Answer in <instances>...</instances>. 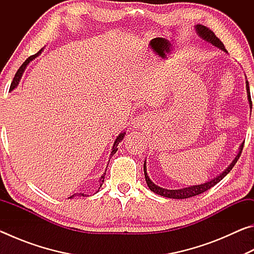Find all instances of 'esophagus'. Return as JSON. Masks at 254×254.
Masks as SVG:
<instances>
[{
	"label": "esophagus",
	"mask_w": 254,
	"mask_h": 254,
	"mask_svg": "<svg viewBox=\"0 0 254 254\" xmlns=\"http://www.w3.org/2000/svg\"><path fill=\"white\" fill-rule=\"evenodd\" d=\"M150 123V117L148 114H139L132 120V127L134 128H143Z\"/></svg>",
	"instance_id": "34e87169"
}]
</instances>
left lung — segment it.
Wrapping results in <instances>:
<instances>
[{"instance_id": "left-lung-1", "label": "left lung", "mask_w": 254, "mask_h": 254, "mask_svg": "<svg viewBox=\"0 0 254 254\" xmlns=\"http://www.w3.org/2000/svg\"><path fill=\"white\" fill-rule=\"evenodd\" d=\"M195 30L198 36L203 39L204 41L208 42V44L213 45L214 47H216V48L221 49L224 51V53H227L224 45H223V42L218 39V38L215 36V33L212 31V30H209L208 28H206L205 25H201V24H196L195 25ZM246 86H247V94H248V101H249V104H250V109H252V102H251V95H250V88H249V81L246 80ZM243 144L244 142L241 143L240 148H239V152L236 154L235 158L233 159V161L230 163V166L227 167V168L222 171V173L216 176V177H214L213 179L208 180V182H206L204 184H200V185H192V186H188V187H185V188H180V189H167V188H162V187H159L157 186L156 184H154L151 179L149 178V176L147 174V162L144 161V165H143V170H144V177H145V182H147V185L149 189L151 191H153L154 194H158L160 196L163 197H167V198H173V199H185V198H189V197H192V196H197L199 194H203L204 191L208 190L212 187H214L215 185L218 184L221 182V180L225 177V176L230 173L233 168L234 165L236 163V161L239 160V158L241 156V152H242V149H243Z\"/></svg>"}]
</instances>
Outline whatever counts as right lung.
Returning <instances> with one entry per match:
<instances>
[{"label":"right lung","mask_w":254,"mask_h":254,"mask_svg":"<svg viewBox=\"0 0 254 254\" xmlns=\"http://www.w3.org/2000/svg\"><path fill=\"white\" fill-rule=\"evenodd\" d=\"M41 51H42V49H41L40 51H38V53H37L36 55H33V56H30V57H29L27 60H25V62L22 64V66H21V67L19 68L18 71H16L15 76H14L13 81H12V83H11V86H10V92H12V91H13L14 88H16V86L19 85V83H20V79H21V77H22V75H23V72H24V70H25V68H27V66H28L29 64H30V62H32V60H33L34 58H37L38 56H39V55L41 54ZM124 135H126V132H121V133H120V134L117 136V139H115V141H114L113 148H112L111 157L113 156V154L118 151V145H119V143L121 142V141L123 140ZM110 159H111V158H110ZM109 162H110V160H109ZM106 168H107V167H106ZM105 174H106V170H105V173L103 174V175L101 176V178H100V187H98V190H100V188L102 187L103 183H104ZM98 190H97L96 192H98ZM75 196H86V195H84V194H81V192H79V194H74V195H72V196L68 197V198H72V197H75Z\"/></svg>","instance_id":"right-lung-1"}]
</instances>
